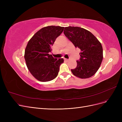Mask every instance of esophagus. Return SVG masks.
Here are the masks:
<instances>
[{"instance_id": "1", "label": "esophagus", "mask_w": 122, "mask_h": 122, "mask_svg": "<svg viewBox=\"0 0 122 122\" xmlns=\"http://www.w3.org/2000/svg\"><path fill=\"white\" fill-rule=\"evenodd\" d=\"M65 61H66V62H68L69 61V60H68V59H67V58H65Z\"/></svg>"}]
</instances>
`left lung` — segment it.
I'll list each match as a JSON object with an SVG mask.
<instances>
[{
  "label": "left lung",
  "instance_id": "8db88e82",
  "mask_svg": "<svg viewBox=\"0 0 122 122\" xmlns=\"http://www.w3.org/2000/svg\"><path fill=\"white\" fill-rule=\"evenodd\" d=\"M64 33L75 47L81 50V57L76 61V68L71 69L73 74L82 79L93 76L100 67L103 60L101 43L90 31L79 27H66Z\"/></svg>",
  "mask_w": 122,
  "mask_h": 122
}]
</instances>
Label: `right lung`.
I'll return each mask as SVG.
<instances>
[{
    "label": "right lung",
    "mask_w": 122,
    "mask_h": 122,
    "mask_svg": "<svg viewBox=\"0 0 122 122\" xmlns=\"http://www.w3.org/2000/svg\"><path fill=\"white\" fill-rule=\"evenodd\" d=\"M64 27L48 26L41 28L29 40L26 47L24 58L27 67L36 79L42 82L51 81L57 77L63 58H54L49 52L55 40Z\"/></svg>",
    "instance_id": "right-lung-1"
}]
</instances>
